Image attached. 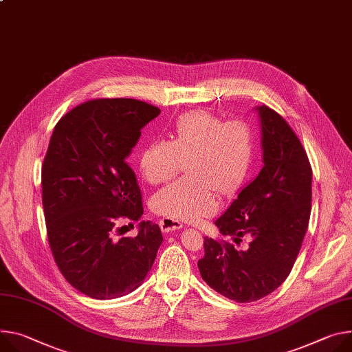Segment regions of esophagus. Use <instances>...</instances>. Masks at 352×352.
<instances>
[{
  "label": "esophagus",
  "instance_id": "obj_1",
  "mask_svg": "<svg viewBox=\"0 0 352 352\" xmlns=\"http://www.w3.org/2000/svg\"><path fill=\"white\" fill-rule=\"evenodd\" d=\"M184 225L179 221V220H175V219H170V217H163L160 219V228H162V230L164 233H168V232H173V230H178L181 229Z\"/></svg>",
  "mask_w": 352,
  "mask_h": 352
}]
</instances>
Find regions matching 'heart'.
I'll return each instance as SVG.
<instances>
[{
    "mask_svg": "<svg viewBox=\"0 0 352 352\" xmlns=\"http://www.w3.org/2000/svg\"><path fill=\"white\" fill-rule=\"evenodd\" d=\"M255 148L252 127L243 119H223L208 111L179 116L171 140L153 139L142 148L140 170L150 184H163L185 166L188 175L154 195L158 214L195 221L216 212L214 190L232 195L245 184Z\"/></svg>",
    "mask_w": 352,
    "mask_h": 352,
    "instance_id": "obj_1",
    "label": "heart"
}]
</instances>
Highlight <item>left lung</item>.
<instances>
[{
	"instance_id": "1",
	"label": "left lung",
	"mask_w": 352,
	"mask_h": 352,
	"mask_svg": "<svg viewBox=\"0 0 352 352\" xmlns=\"http://www.w3.org/2000/svg\"><path fill=\"white\" fill-rule=\"evenodd\" d=\"M264 167L214 225L223 236L251 239L247 250L205 237L202 279L239 303L258 300L287 278L300 251L311 209V167L292 127L267 105L257 108Z\"/></svg>"
}]
</instances>
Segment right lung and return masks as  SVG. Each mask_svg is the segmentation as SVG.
Returning a JSON list of instances; mask_svg holds the SVG:
<instances>
[{"label":"right lung","instance_id":"right-lung-1","mask_svg":"<svg viewBox=\"0 0 352 352\" xmlns=\"http://www.w3.org/2000/svg\"><path fill=\"white\" fill-rule=\"evenodd\" d=\"M160 109L133 98L77 105L54 126L42 166V202L54 263L94 299H115L142 285L163 241L142 221L136 237L116 234L143 214L142 190L126 157Z\"/></svg>","mask_w":352,"mask_h":352}]
</instances>
